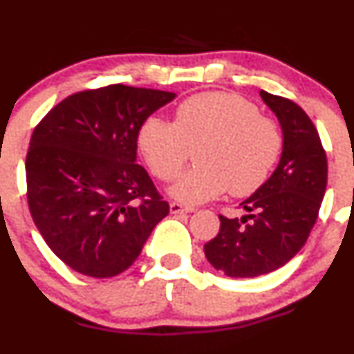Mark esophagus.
Here are the masks:
<instances>
[{"mask_svg":"<svg viewBox=\"0 0 354 354\" xmlns=\"http://www.w3.org/2000/svg\"><path fill=\"white\" fill-rule=\"evenodd\" d=\"M169 210H171V214L194 212V210H195V207H190V205H183V203H180V202H171V203H169Z\"/></svg>","mask_w":354,"mask_h":354,"instance_id":"esophagus-1","label":"esophagus"}]
</instances>
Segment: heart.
Returning <instances> with one entry per match:
<instances>
[{"label": "heart", "mask_w": 354, "mask_h": 354, "mask_svg": "<svg viewBox=\"0 0 354 354\" xmlns=\"http://www.w3.org/2000/svg\"><path fill=\"white\" fill-rule=\"evenodd\" d=\"M137 144L157 180L171 181L197 145V166L180 178L173 197L198 203L230 188L234 197L259 190L277 164L283 133L272 118L260 114L248 99L233 92H203L174 111V120L149 118L140 124Z\"/></svg>", "instance_id": "b5f03b06"}]
</instances>
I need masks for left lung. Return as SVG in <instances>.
Here are the masks:
<instances>
[{
  "mask_svg": "<svg viewBox=\"0 0 354 354\" xmlns=\"http://www.w3.org/2000/svg\"><path fill=\"white\" fill-rule=\"evenodd\" d=\"M283 128V156L272 176L246 198L243 217L221 214L207 260L230 277H255L288 263L319 217L327 187V157L319 131L296 102L260 91Z\"/></svg>",
  "mask_w": 354,
  "mask_h": 354,
  "instance_id": "1",
  "label": "left lung"
}]
</instances>
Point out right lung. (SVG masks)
Here are the masks:
<instances>
[{"instance_id":"right-lung-1","label":"right lung","mask_w":354,"mask_h":354,"mask_svg":"<svg viewBox=\"0 0 354 354\" xmlns=\"http://www.w3.org/2000/svg\"><path fill=\"white\" fill-rule=\"evenodd\" d=\"M173 99V92L123 84L88 88L34 128L25 159L28 210L53 253L77 272H123L169 212L137 164V133Z\"/></svg>"}]
</instances>
